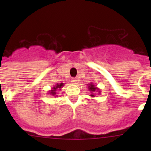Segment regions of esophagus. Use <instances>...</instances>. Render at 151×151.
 Returning a JSON list of instances; mask_svg holds the SVG:
<instances>
[{"label":"esophagus","instance_id":"esophagus-1","mask_svg":"<svg viewBox=\"0 0 151 151\" xmlns=\"http://www.w3.org/2000/svg\"><path fill=\"white\" fill-rule=\"evenodd\" d=\"M78 82V80L76 79V78H72V80H71V82L73 84H76V82Z\"/></svg>","mask_w":151,"mask_h":151}]
</instances>
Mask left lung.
I'll list each match as a JSON object with an SVG mask.
<instances>
[{
	"mask_svg": "<svg viewBox=\"0 0 151 151\" xmlns=\"http://www.w3.org/2000/svg\"><path fill=\"white\" fill-rule=\"evenodd\" d=\"M88 90L91 92V97H94L96 95V93H98V94H101V89L98 88L97 87H96L95 85L93 83L88 84Z\"/></svg>",
	"mask_w": 151,
	"mask_h": 151,
	"instance_id": "8db88e82",
	"label": "left lung"
}]
</instances>
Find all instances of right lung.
Returning <instances> with one entry per match:
<instances>
[{"label":"right lung","mask_w":151,"mask_h":151,"mask_svg":"<svg viewBox=\"0 0 151 151\" xmlns=\"http://www.w3.org/2000/svg\"><path fill=\"white\" fill-rule=\"evenodd\" d=\"M63 85H64L63 83H60V85L59 84H57V85H54V87L52 88L51 90L49 91L47 94H50L53 96H55L56 94H57V91H58V90H61V88H62ZM56 96H57V95H56Z\"/></svg>","instance_id":"obj_1"}]
</instances>
